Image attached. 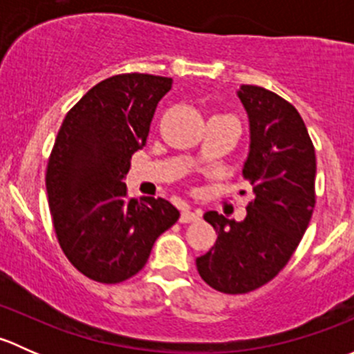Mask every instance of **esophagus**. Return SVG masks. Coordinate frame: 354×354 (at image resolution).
Wrapping results in <instances>:
<instances>
[{
    "label": "esophagus",
    "instance_id": "1",
    "mask_svg": "<svg viewBox=\"0 0 354 354\" xmlns=\"http://www.w3.org/2000/svg\"><path fill=\"white\" fill-rule=\"evenodd\" d=\"M200 212H197V210H190V209H185L183 212H181L180 216V223L183 224H188V223H197V221H200Z\"/></svg>",
    "mask_w": 354,
    "mask_h": 354
}]
</instances>
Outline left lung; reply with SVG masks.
Here are the masks:
<instances>
[{
  "label": "left lung",
  "instance_id": "1",
  "mask_svg": "<svg viewBox=\"0 0 354 354\" xmlns=\"http://www.w3.org/2000/svg\"><path fill=\"white\" fill-rule=\"evenodd\" d=\"M238 97L250 120L243 178L253 198L240 223L210 210L216 245L197 259L200 277L226 295H243L277 276L301 241L315 207V149L292 104L257 85Z\"/></svg>",
  "mask_w": 354,
  "mask_h": 354
}]
</instances>
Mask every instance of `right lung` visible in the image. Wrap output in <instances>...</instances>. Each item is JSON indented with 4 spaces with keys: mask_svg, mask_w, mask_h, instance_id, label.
Returning <instances> with one entry per match:
<instances>
[{
    "mask_svg": "<svg viewBox=\"0 0 354 354\" xmlns=\"http://www.w3.org/2000/svg\"><path fill=\"white\" fill-rule=\"evenodd\" d=\"M171 85L167 77L114 75L68 111L59 128L46 173L49 210L63 253L88 279H130L180 217L164 198H128L123 183Z\"/></svg>",
    "mask_w": 354,
    "mask_h": 354,
    "instance_id": "1",
    "label": "right lung"
}]
</instances>
